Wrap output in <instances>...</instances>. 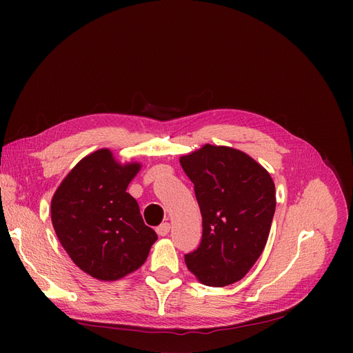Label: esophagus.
<instances>
[{
    "mask_svg": "<svg viewBox=\"0 0 353 353\" xmlns=\"http://www.w3.org/2000/svg\"><path fill=\"white\" fill-rule=\"evenodd\" d=\"M156 232H157L159 236H167V234H169V232H170V223H167V221H165V223H161L156 229Z\"/></svg>",
    "mask_w": 353,
    "mask_h": 353,
    "instance_id": "1",
    "label": "esophagus"
}]
</instances>
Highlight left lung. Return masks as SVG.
Segmentation results:
<instances>
[{
  "label": "left lung",
  "instance_id": "1",
  "mask_svg": "<svg viewBox=\"0 0 353 353\" xmlns=\"http://www.w3.org/2000/svg\"><path fill=\"white\" fill-rule=\"evenodd\" d=\"M201 213L200 246L184 256L206 286L243 279L262 254L276 209L274 183L263 165L228 145L205 144L180 157Z\"/></svg>",
  "mask_w": 353,
  "mask_h": 353
}]
</instances>
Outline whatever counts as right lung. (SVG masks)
Returning a JSON list of instances; mask_svg holds the SVG:
<instances>
[{
    "mask_svg": "<svg viewBox=\"0 0 353 353\" xmlns=\"http://www.w3.org/2000/svg\"><path fill=\"white\" fill-rule=\"evenodd\" d=\"M141 164L117 161L108 148L81 159L51 199V221L61 246L83 272L114 282L137 270L157 240L139 203L125 190Z\"/></svg>",
    "mask_w": 353,
    "mask_h": 353,
    "instance_id": "right-lung-1",
    "label": "right lung"
}]
</instances>
